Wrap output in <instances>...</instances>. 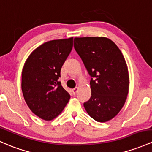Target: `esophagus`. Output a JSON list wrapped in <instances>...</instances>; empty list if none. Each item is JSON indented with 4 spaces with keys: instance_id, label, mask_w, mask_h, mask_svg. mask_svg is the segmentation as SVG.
<instances>
[{
    "instance_id": "34e87169",
    "label": "esophagus",
    "mask_w": 152,
    "mask_h": 152,
    "mask_svg": "<svg viewBox=\"0 0 152 152\" xmlns=\"http://www.w3.org/2000/svg\"><path fill=\"white\" fill-rule=\"evenodd\" d=\"M78 87H75V88H73V89H72V91H73V94H76V93H77V91H78Z\"/></svg>"
}]
</instances>
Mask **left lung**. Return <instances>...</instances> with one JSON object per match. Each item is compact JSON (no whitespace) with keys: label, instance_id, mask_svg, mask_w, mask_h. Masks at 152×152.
Listing matches in <instances>:
<instances>
[{"label":"left lung","instance_id":"1","mask_svg":"<svg viewBox=\"0 0 152 152\" xmlns=\"http://www.w3.org/2000/svg\"><path fill=\"white\" fill-rule=\"evenodd\" d=\"M74 48L91 76V98L86 111L97 122L117 115L124 105L129 88L127 65L122 53L106 37H76Z\"/></svg>","mask_w":152,"mask_h":152}]
</instances>
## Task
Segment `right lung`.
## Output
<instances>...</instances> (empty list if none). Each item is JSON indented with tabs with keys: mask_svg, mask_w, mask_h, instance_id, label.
Segmentation results:
<instances>
[{
	"mask_svg": "<svg viewBox=\"0 0 152 152\" xmlns=\"http://www.w3.org/2000/svg\"><path fill=\"white\" fill-rule=\"evenodd\" d=\"M73 48V37L45 42L30 54L22 71L21 89L34 114L51 121L61 113L70 94L58 79Z\"/></svg>",
	"mask_w": 152,
	"mask_h": 152,
	"instance_id": "add662e5",
	"label": "right lung"
}]
</instances>
